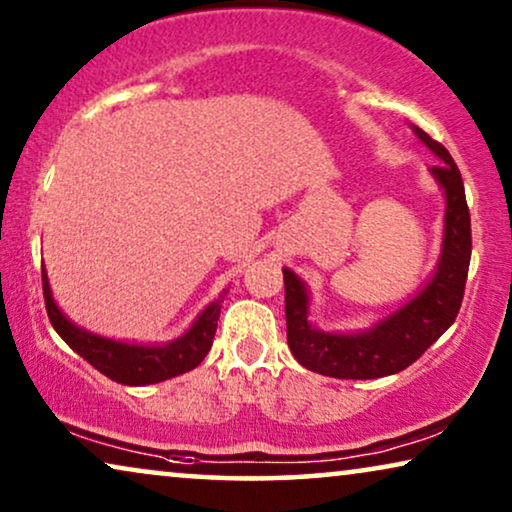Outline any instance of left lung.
<instances>
[{"instance_id": "obj_1", "label": "left lung", "mask_w": 512, "mask_h": 512, "mask_svg": "<svg viewBox=\"0 0 512 512\" xmlns=\"http://www.w3.org/2000/svg\"><path fill=\"white\" fill-rule=\"evenodd\" d=\"M419 142L443 163L431 174L445 191V233L438 268L415 298L359 333H328L307 321L310 293L296 272L284 268V310L289 349L300 366L338 380H375L415 363L457 319L471 263V214L457 163L443 144L415 128Z\"/></svg>"}]
</instances>
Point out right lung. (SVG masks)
<instances>
[{"label":"right lung","instance_id":"right-lung-1","mask_svg":"<svg viewBox=\"0 0 512 512\" xmlns=\"http://www.w3.org/2000/svg\"><path fill=\"white\" fill-rule=\"evenodd\" d=\"M41 284H44V300L48 319L62 340L83 356L90 366L107 375L109 380L128 387H144V384H156L181 373H188L195 366H200L209 349H212L216 321L221 314V303L228 291H223L214 303H209L200 317L193 321V326L181 335V338L167 342V345H130V342H118L102 338L76 326L69 321L60 307L55 305L51 286H48L46 268H41Z\"/></svg>","mask_w":512,"mask_h":512}]
</instances>
